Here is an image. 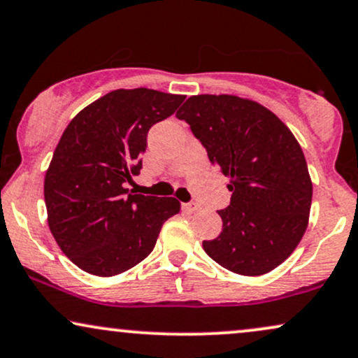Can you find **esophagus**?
<instances>
[{"label": "esophagus", "instance_id": "34e87169", "mask_svg": "<svg viewBox=\"0 0 358 358\" xmlns=\"http://www.w3.org/2000/svg\"><path fill=\"white\" fill-rule=\"evenodd\" d=\"M182 210L185 213H189V215H193V213H196L198 210H200V206H198L196 203H183Z\"/></svg>", "mask_w": 358, "mask_h": 358}]
</instances>
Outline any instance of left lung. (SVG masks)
Masks as SVG:
<instances>
[{"instance_id":"1","label":"left lung","mask_w":358,"mask_h":358,"mask_svg":"<svg viewBox=\"0 0 358 358\" xmlns=\"http://www.w3.org/2000/svg\"><path fill=\"white\" fill-rule=\"evenodd\" d=\"M208 158L229 176L223 231L203 250L231 273L261 275L282 264L309 224L312 180L304 152L274 112L229 94L192 96L176 112Z\"/></svg>"}]
</instances>
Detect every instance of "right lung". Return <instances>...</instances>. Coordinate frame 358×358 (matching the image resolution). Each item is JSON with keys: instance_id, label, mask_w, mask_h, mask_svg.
I'll return each instance as SVG.
<instances>
[{"instance_id": "add662e5", "label": "right lung", "mask_w": 358, "mask_h": 358, "mask_svg": "<svg viewBox=\"0 0 358 358\" xmlns=\"http://www.w3.org/2000/svg\"><path fill=\"white\" fill-rule=\"evenodd\" d=\"M183 101L145 87L117 89L66 127L44 176V201L57 246L85 273L110 278L134 268L180 211L176 198L127 193L124 183L142 169L150 127Z\"/></svg>"}]
</instances>
